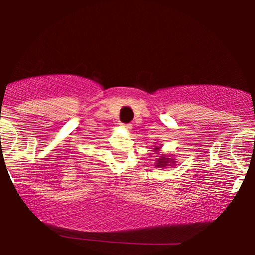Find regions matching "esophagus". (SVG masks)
I'll return each mask as SVG.
<instances>
[{
	"instance_id": "1",
	"label": "esophagus",
	"mask_w": 255,
	"mask_h": 255,
	"mask_svg": "<svg viewBox=\"0 0 255 255\" xmlns=\"http://www.w3.org/2000/svg\"><path fill=\"white\" fill-rule=\"evenodd\" d=\"M121 127H122V128H125V129H127V130H128V129H130V128H131V127H130V125H121Z\"/></svg>"
}]
</instances>
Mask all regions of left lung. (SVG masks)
<instances>
[{
	"instance_id": "8db88e82",
	"label": "left lung",
	"mask_w": 255,
	"mask_h": 255,
	"mask_svg": "<svg viewBox=\"0 0 255 255\" xmlns=\"http://www.w3.org/2000/svg\"><path fill=\"white\" fill-rule=\"evenodd\" d=\"M160 148L162 147H159V146H154L153 151L156 152V154L159 152ZM174 163H175V158H169V156L162 154V156H159V158H157L156 159L154 166H156V168H166V166H171V164L174 165Z\"/></svg>"
}]
</instances>
